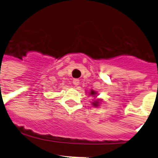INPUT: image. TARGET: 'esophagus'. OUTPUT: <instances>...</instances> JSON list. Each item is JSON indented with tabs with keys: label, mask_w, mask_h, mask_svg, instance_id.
I'll use <instances>...</instances> for the list:
<instances>
[{
	"label": "esophagus",
	"mask_w": 158,
	"mask_h": 158,
	"mask_svg": "<svg viewBox=\"0 0 158 158\" xmlns=\"http://www.w3.org/2000/svg\"><path fill=\"white\" fill-rule=\"evenodd\" d=\"M73 84L75 86H77L78 85L80 84V80H78V79H74V80L73 81Z\"/></svg>",
	"instance_id": "34e87169"
}]
</instances>
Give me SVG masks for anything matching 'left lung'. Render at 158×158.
I'll return each instance as SVG.
<instances>
[{
  "label": "left lung",
  "instance_id": "left-lung-1",
  "mask_svg": "<svg viewBox=\"0 0 158 158\" xmlns=\"http://www.w3.org/2000/svg\"><path fill=\"white\" fill-rule=\"evenodd\" d=\"M91 93L92 95H95L96 94V93H95L94 91H91ZM93 106H95V107H97V106H98V104H99V101H95L94 103H93Z\"/></svg>",
  "mask_w": 158,
  "mask_h": 158
}]
</instances>
